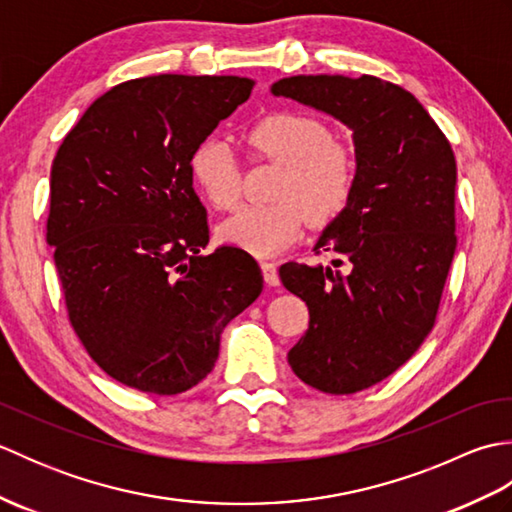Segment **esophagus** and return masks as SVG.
<instances>
[{
  "mask_svg": "<svg viewBox=\"0 0 512 512\" xmlns=\"http://www.w3.org/2000/svg\"><path fill=\"white\" fill-rule=\"evenodd\" d=\"M262 273L268 286H279V273L275 262H262Z\"/></svg>",
  "mask_w": 512,
  "mask_h": 512,
  "instance_id": "obj_1",
  "label": "esophagus"
}]
</instances>
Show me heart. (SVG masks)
Instances as JSON below:
<instances>
[{
    "mask_svg": "<svg viewBox=\"0 0 512 512\" xmlns=\"http://www.w3.org/2000/svg\"><path fill=\"white\" fill-rule=\"evenodd\" d=\"M248 143L259 154L281 162L273 204H250L217 228L222 242L255 255H275L301 235L308 217L323 226L350 204L356 187V160L350 149L332 143L321 121L299 112H273L250 127ZM191 178L215 209H233L242 180L231 147L209 138L191 154Z\"/></svg>",
    "mask_w": 512,
    "mask_h": 512,
    "instance_id": "b5f03b06",
    "label": "heart"
}]
</instances>
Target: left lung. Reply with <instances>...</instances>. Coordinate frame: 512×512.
<instances>
[{
    "label": "left lung",
    "instance_id": "8db88e82",
    "mask_svg": "<svg viewBox=\"0 0 512 512\" xmlns=\"http://www.w3.org/2000/svg\"><path fill=\"white\" fill-rule=\"evenodd\" d=\"M270 92L352 129L354 195L314 246L336 259L288 262L279 277L310 310L292 372L325 394H356L405 365L436 323L458 246L455 156L416 96L376 76L299 74Z\"/></svg>",
    "mask_w": 512,
    "mask_h": 512
}]
</instances>
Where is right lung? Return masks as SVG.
I'll use <instances>...</instances> for the list:
<instances>
[{
  "instance_id": "right-lung-1",
  "label": "right lung",
  "mask_w": 512,
  "mask_h": 512,
  "mask_svg": "<svg viewBox=\"0 0 512 512\" xmlns=\"http://www.w3.org/2000/svg\"><path fill=\"white\" fill-rule=\"evenodd\" d=\"M253 79L158 74L96 99L52 160L48 244L72 328L107 376L173 396L198 385L226 323L264 288L246 250L211 255L191 154Z\"/></svg>"
}]
</instances>
